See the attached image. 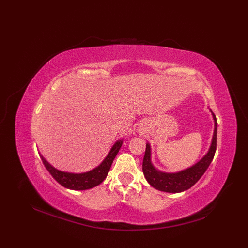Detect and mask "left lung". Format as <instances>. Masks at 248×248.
Listing matches in <instances>:
<instances>
[{
	"label": "left lung",
	"mask_w": 248,
	"mask_h": 248,
	"mask_svg": "<svg viewBox=\"0 0 248 248\" xmlns=\"http://www.w3.org/2000/svg\"><path fill=\"white\" fill-rule=\"evenodd\" d=\"M212 115L214 119V133L210 149L202 160L186 170L178 172H163L157 170L151 163L150 145L148 143L146 144V151L143 160V172L146 180L151 186L162 192L180 193L192 187L202 178L209 165L211 164L215 150H217V121L215 115L213 113Z\"/></svg>",
	"instance_id": "1"
}]
</instances>
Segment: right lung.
<instances>
[{
    "label": "right lung",
    "mask_w": 248,
    "mask_h": 248,
    "mask_svg": "<svg viewBox=\"0 0 248 248\" xmlns=\"http://www.w3.org/2000/svg\"><path fill=\"white\" fill-rule=\"evenodd\" d=\"M121 145H123V140L116 141L101 164L98 167L93 168L92 170L82 173H73L59 170L51 164H49L41 155L40 157L41 160H43L45 167L51 173V176L53 177L61 186L69 189H75V191H83V189H88L97 186L100 183L103 182L104 179L108 176L109 168L112 166V163L115 159L116 155L118 154Z\"/></svg>",
    "instance_id": "obj_1"
}]
</instances>
